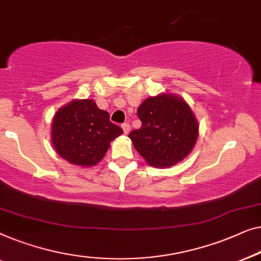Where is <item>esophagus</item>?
<instances>
[{"mask_svg":"<svg viewBox=\"0 0 261 261\" xmlns=\"http://www.w3.org/2000/svg\"><path fill=\"white\" fill-rule=\"evenodd\" d=\"M122 129L124 131V134L127 135L130 132V125L127 123H124V124H122Z\"/></svg>","mask_w":261,"mask_h":261,"instance_id":"obj_1","label":"esophagus"}]
</instances>
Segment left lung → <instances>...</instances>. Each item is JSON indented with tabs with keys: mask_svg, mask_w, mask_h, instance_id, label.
I'll use <instances>...</instances> for the list:
<instances>
[{
	"mask_svg": "<svg viewBox=\"0 0 261 261\" xmlns=\"http://www.w3.org/2000/svg\"><path fill=\"white\" fill-rule=\"evenodd\" d=\"M137 116L142 126L131 131L129 138L150 166L172 167L193 150L199 124L181 97L168 93L150 97L139 106Z\"/></svg>",
	"mask_w": 261,
	"mask_h": 261,
	"instance_id": "1",
	"label": "left lung"
}]
</instances>
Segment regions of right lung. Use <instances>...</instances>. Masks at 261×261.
I'll return each mask as SVG.
<instances>
[{
  "instance_id": "add662e5",
  "label": "right lung",
  "mask_w": 261,
  "mask_h": 261,
  "mask_svg": "<svg viewBox=\"0 0 261 261\" xmlns=\"http://www.w3.org/2000/svg\"><path fill=\"white\" fill-rule=\"evenodd\" d=\"M123 134L110 115L92 99L72 100L59 109L52 122V143L67 162L93 167L108 151L110 142Z\"/></svg>"
}]
</instances>
